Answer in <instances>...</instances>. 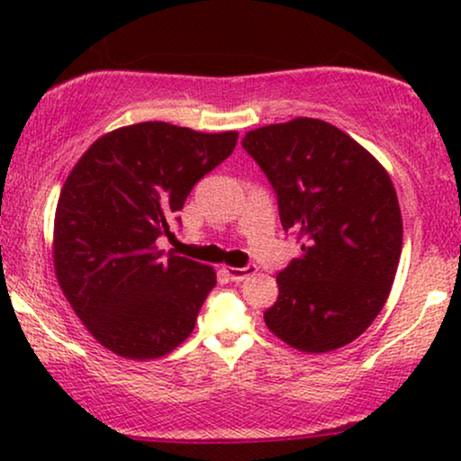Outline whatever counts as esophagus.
Masks as SVG:
<instances>
[{"instance_id": "1", "label": "esophagus", "mask_w": 461, "mask_h": 461, "mask_svg": "<svg viewBox=\"0 0 461 461\" xmlns=\"http://www.w3.org/2000/svg\"><path fill=\"white\" fill-rule=\"evenodd\" d=\"M256 270H258V267H254V264H249V267H243V268L222 267V273L229 276L230 281H235V283L248 279V276H251V275H256Z\"/></svg>"}]
</instances>
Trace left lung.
I'll use <instances>...</instances> for the list:
<instances>
[{"mask_svg":"<svg viewBox=\"0 0 461 461\" xmlns=\"http://www.w3.org/2000/svg\"><path fill=\"white\" fill-rule=\"evenodd\" d=\"M243 149L273 185L285 230L302 251L276 275L264 312L276 338L308 355L357 339L386 304L402 248V218L380 161L336 125L295 117L251 130Z\"/></svg>","mask_w":461,"mask_h":461,"instance_id":"1","label":"left lung"}]
</instances>
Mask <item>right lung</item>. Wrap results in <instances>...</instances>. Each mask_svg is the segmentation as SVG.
Segmentation results:
<instances>
[{"label": "right lung", "instance_id": "add662e5", "mask_svg": "<svg viewBox=\"0 0 461 461\" xmlns=\"http://www.w3.org/2000/svg\"><path fill=\"white\" fill-rule=\"evenodd\" d=\"M239 131L205 134L166 122L100 136L62 185L54 273L86 330L131 361L191 336L216 270L157 248L188 193L235 150Z\"/></svg>", "mask_w": 461, "mask_h": 461}]
</instances>
